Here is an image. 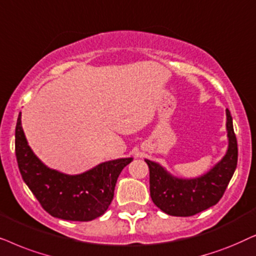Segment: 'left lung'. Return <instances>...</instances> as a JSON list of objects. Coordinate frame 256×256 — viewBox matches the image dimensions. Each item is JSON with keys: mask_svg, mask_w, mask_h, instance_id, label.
I'll return each mask as SVG.
<instances>
[{"mask_svg": "<svg viewBox=\"0 0 256 256\" xmlns=\"http://www.w3.org/2000/svg\"><path fill=\"white\" fill-rule=\"evenodd\" d=\"M230 145L222 160L196 179L173 178L158 164L145 160L150 168V194L154 205L168 216H190L219 202L238 164V142L230 112L226 110Z\"/></svg>", "mask_w": 256, "mask_h": 256, "instance_id": "left-lung-1", "label": "left lung"}]
</instances>
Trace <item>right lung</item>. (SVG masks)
Instances as JSON below:
<instances>
[{"mask_svg":"<svg viewBox=\"0 0 256 256\" xmlns=\"http://www.w3.org/2000/svg\"><path fill=\"white\" fill-rule=\"evenodd\" d=\"M15 153L20 172L40 206L50 216L70 221H91L103 216L114 196L122 170L132 162H106L80 176H66L48 168L28 146L18 114Z\"/></svg>","mask_w":256,"mask_h":256,"instance_id":"add662e5","label":"right lung"}]
</instances>
